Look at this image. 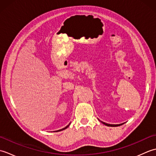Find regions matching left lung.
<instances>
[{
  "label": "left lung",
  "mask_w": 156,
  "mask_h": 156,
  "mask_svg": "<svg viewBox=\"0 0 156 156\" xmlns=\"http://www.w3.org/2000/svg\"><path fill=\"white\" fill-rule=\"evenodd\" d=\"M102 123H103L104 125H107V126H108V127H116V126H119V125H111V124H108V123H105V122H102V121H101Z\"/></svg>",
  "instance_id": "left-lung-1"
}]
</instances>
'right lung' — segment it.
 <instances>
[{
	"mask_svg": "<svg viewBox=\"0 0 156 156\" xmlns=\"http://www.w3.org/2000/svg\"><path fill=\"white\" fill-rule=\"evenodd\" d=\"M70 125V123H69L68 125H67L66 126V127H64V128H63V129H59V130H58V131H62V130H64V129H66V128H68V127H69V125Z\"/></svg>",
	"mask_w": 156,
	"mask_h": 156,
	"instance_id": "1",
	"label": "right lung"
}]
</instances>
